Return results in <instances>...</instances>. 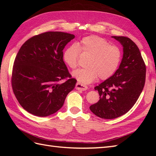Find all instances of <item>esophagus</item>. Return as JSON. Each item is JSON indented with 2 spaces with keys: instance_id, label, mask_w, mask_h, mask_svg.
Masks as SVG:
<instances>
[{
  "instance_id": "1",
  "label": "esophagus",
  "mask_w": 156,
  "mask_h": 156,
  "mask_svg": "<svg viewBox=\"0 0 156 156\" xmlns=\"http://www.w3.org/2000/svg\"><path fill=\"white\" fill-rule=\"evenodd\" d=\"M76 89L78 90H87L88 89V87L84 84H82L80 83H77L76 84Z\"/></svg>"
}]
</instances>
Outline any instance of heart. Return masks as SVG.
<instances>
[{"label":"heart","mask_w":156,"mask_h":156,"mask_svg":"<svg viewBox=\"0 0 156 156\" xmlns=\"http://www.w3.org/2000/svg\"><path fill=\"white\" fill-rule=\"evenodd\" d=\"M88 56L86 66L72 72V76L80 84H88L98 77L101 80L110 78L117 71L122 58L121 49L111 45L97 35L82 38L78 44H73L66 49L63 59L69 68L78 66L80 52Z\"/></svg>","instance_id":"obj_1"}]
</instances>
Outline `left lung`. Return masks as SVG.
<instances>
[{"label": "left lung", "mask_w": 156, "mask_h": 156, "mask_svg": "<svg viewBox=\"0 0 156 156\" xmlns=\"http://www.w3.org/2000/svg\"><path fill=\"white\" fill-rule=\"evenodd\" d=\"M112 37L122 46V60L115 74L94 88L100 100L90 107L95 115L105 119L121 117L133 107L144 89L146 72L137 45L128 37Z\"/></svg>", "instance_id": "obj_1"}]
</instances>
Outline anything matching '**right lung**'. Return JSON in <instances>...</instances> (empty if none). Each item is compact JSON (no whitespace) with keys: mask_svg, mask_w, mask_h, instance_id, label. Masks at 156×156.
Here are the masks:
<instances>
[{"mask_svg":"<svg viewBox=\"0 0 156 156\" xmlns=\"http://www.w3.org/2000/svg\"><path fill=\"white\" fill-rule=\"evenodd\" d=\"M74 35L49 31L25 41L16 55L12 73V87L19 104L38 117L59 110L76 80L71 78L63 60V49ZM69 77L64 83L61 80Z\"/></svg>","mask_w":156,"mask_h":156,"instance_id":"add662e5","label":"right lung"}]
</instances>
